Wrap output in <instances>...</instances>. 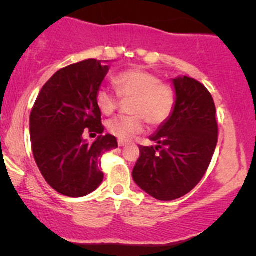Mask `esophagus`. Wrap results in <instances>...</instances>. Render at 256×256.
Listing matches in <instances>:
<instances>
[{
	"mask_svg": "<svg viewBox=\"0 0 256 256\" xmlns=\"http://www.w3.org/2000/svg\"><path fill=\"white\" fill-rule=\"evenodd\" d=\"M118 146L122 147V146H125L126 144H128V141H125V140H120V138H118Z\"/></svg>",
	"mask_w": 256,
	"mask_h": 256,
	"instance_id": "1",
	"label": "esophagus"
}]
</instances>
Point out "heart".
Here are the masks:
<instances>
[{"label":"heart","mask_w":256,"mask_h":256,"mask_svg":"<svg viewBox=\"0 0 256 256\" xmlns=\"http://www.w3.org/2000/svg\"><path fill=\"white\" fill-rule=\"evenodd\" d=\"M116 92L102 88L95 95V104L104 115H112L120 99L128 100V112L132 115L116 116L108 122V131L120 140H131L146 128V121L160 126L171 118L176 106V90L154 73L134 68L112 79Z\"/></svg>","instance_id":"obj_1"}]
</instances>
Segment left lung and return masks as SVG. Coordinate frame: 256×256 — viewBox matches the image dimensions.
I'll use <instances>...</instances> for the list:
<instances>
[{"instance_id":"left-lung-1","label":"left lung","mask_w":256,"mask_h":256,"mask_svg":"<svg viewBox=\"0 0 256 256\" xmlns=\"http://www.w3.org/2000/svg\"><path fill=\"white\" fill-rule=\"evenodd\" d=\"M177 100L171 118L140 146L132 171L136 184L158 200L190 193L207 172L218 142L216 105L207 88L190 76L174 79Z\"/></svg>"}]
</instances>
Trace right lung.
Wrapping results in <instances>:
<instances>
[{
  "mask_svg": "<svg viewBox=\"0 0 256 256\" xmlns=\"http://www.w3.org/2000/svg\"><path fill=\"white\" fill-rule=\"evenodd\" d=\"M109 66L86 59L56 72L43 85L30 118L36 164L53 190L66 197H82L96 190L104 174L102 154L118 147L112 135H102V112L95 95ZM89 130L100 136L88 144Z\"/></svg>",
  "mask_w": 256,
  "mask_h": 256,
  "instance_id": "right-lung-1",
  "label": "right lung"
}]
</instances>
